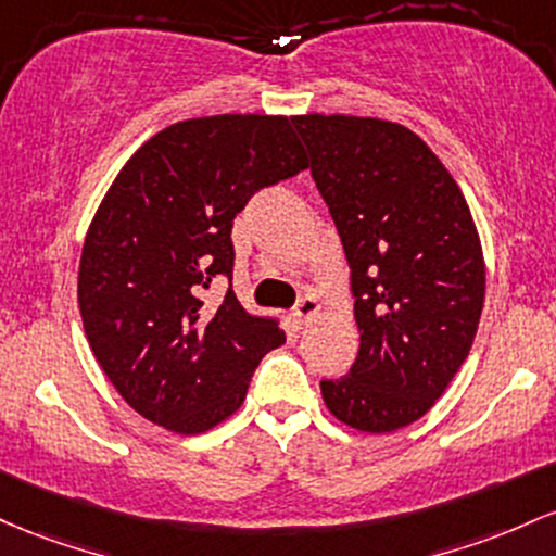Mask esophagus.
<instances>
[{
	"instance_id": "obj_1",
	"label": "esophagus",
	"mask_w": 556,
	"mask_h": 556,
	"mask_svg": "<svg viewBox=\"0 0 556 556\" xmlns=\"http://www.w3.org/2000/svg\"><path fill=\"white\" fill-rule=\"evenodd\" d=\"M317 312H320V302H317V299L312 296V294H307V296L299 299V304H296V309H294V317H296V323L307 326V323L317 315Z\"/></svg>"
}]
</instances>
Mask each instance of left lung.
I'll return each instance as SVG.
<instances>
[{
  "label": "left lung",
  "mask_w": 556,
  "mask_h": 556,
  "mask_svg": "<svg viewBox=\"0 0 556 556\" xmlns=\"http://www.w3.org/2000/svg\"><path fill=\"white\" fill-rule=\"evenodd\" d=\"M312 178L352 270L359 352L320 380L336 420L391 433L420 420L470 354L485 262L457 180L409 128L378 117L294 115Z\"/></svg>",
  "instance_id": "1"
}]
</instances>
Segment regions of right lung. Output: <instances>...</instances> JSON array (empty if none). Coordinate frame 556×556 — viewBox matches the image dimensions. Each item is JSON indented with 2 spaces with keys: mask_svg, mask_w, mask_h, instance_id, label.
<instances>
[{
  "mask_svg": "<svg viewBox=\"0 0 556 556\" xmlns=\"http://www.w3.org/2000/svg\"><path fill=\"white\" fill-rule=\"evenodd\" d=\"M286 115L191 117L154 134L86 233L78 307L99 367L154 426L197 435L244 404L254 367L286 341L276 317L199 299L233 278V217L254 191L307 170Z\"/></svg>",
  "mask_w": 556,
  "mask_h": 556,
  "instance_id": "obj_1",
  "label": "right lung"
}]
</instances>
